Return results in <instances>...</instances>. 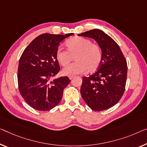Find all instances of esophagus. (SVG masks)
I'll return each mask as SVG.
<instances>
[{
  "label": "esophagus",
  "instance_id": "obj_1",
  "mask_svg": "<svg viewBox=\"0 0 147 147\" xmlns=\"http://www.w3.org/2000/svg\"><path fill=\"white\" fill-rule=\"evenodd\" d=\"M74 78H75V77H74V76H69V80H73V79H74Z\"/></svg>",
  "mask_w": 147,
  "mask_h": 147
}]
</instances>
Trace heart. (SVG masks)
Returning a JSON list of instances; mask_svg holds the SVG:
<instances>
[{"label":"heart","mask_w":147,"mask_h":147,"mask_svg":"<svg viewBox=\"0 0 147 147\" xmlns=\"http://www.w3.org/2000/svg\"><path fill=\"white\" fill-rule=\"evenodd\" d=\"M66 47L67 51L62 49L56 50V61L63 67L68 66L74 58L76 62L63 69V74L73 76L86 71L93 73L100 67L102 53L98 45L86 38L75 37L67 40Z\"/></svg>","instance_id":"obj_1"}]
</instances>
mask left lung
Instances as JSON below:
<instances>
[{"mask_svg":"<svg viewBox=\"0 0 147 147\" xmlns=\"http://www.w3.org/2000/svg\"><path fill=\"white\" fill-rule=\"evenodd\" d=\"M78 35L95 40L102 53L98 70L83 78L81 96L94 111L107 110L123 96L127 80V62L118 45L104 31L92 29Z\"/></svg>","mask_w":147,"mask_h":147,"instance_id":"left-lung-1","label":"left lung"}]
</instances>
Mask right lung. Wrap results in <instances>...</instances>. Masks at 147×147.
I'll use <instances>...</instances> for the list:
<instances>
[{"label":"right lung","mask_w":147,"mask_h":147,"mask_svg":"<svg viewBox=\"0 0 147 147\" xmlns=\"http://www.w3.org/2000/svg\"><path fill=\"white\" fill-rule=\"evenodd\" d=\"M72 35L41 34L22 53L18 69L19 91L24 100L34 109L48 111L62 100L64 89L71 80L67 76L51 80L60 69L55 58L58 45Z\"/></svg>","instance_id":"1"}]
</instances>
